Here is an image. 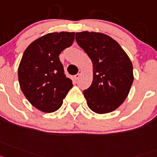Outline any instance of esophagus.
Segmentation results:
<instances>
[{
  "label": "esophagus",
  "mask_w": 157,
  "mask_h": 157,
  "mask_svg": "<svg viewBox=\"0 0 157 157\" xmlns=\"http://www.w3.org/2000/svg\"><path fill=\"white\" fill-rule=\"evenodd\" d=\"M81 73H82V71H81V70H79L78 73H77V74L75 75V78L77 79V80H78V79L80 78V75H81Z\"/></svg>",
  "instance_id": "obj_1"
}]
</instances>
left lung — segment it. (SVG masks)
I'll return each mask as SVG.
<instances>
[{"mask_svg":"<svg viewBox=\"0 0 157 157\" xmlns=\"http://www.w3.org/2000/svg\"><path fill=\"white\" fill-rule=\"evenodd\" d=\"M76 41L93 65L92 83L83 91L88 107L97 114L116 110L133 84L131 61L116 41L105 34L77 32Z\"/></svg>","mask_w":157,"mask_h":157,"instance_id":"8db88e82","label":"left lung"}]
</instances>
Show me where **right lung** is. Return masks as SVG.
<instances>
[{
	"mask_svg": "<svg viewBox=\"0 0 157 157\" xmlns=\"http://www.w3.org/2000/svg\"><path fill=\"white\" fill-rule=\"evenodd\" d=\"M74 37V32L46 34L31 43L23 54L18 69L20 88L39 111L51 113L58 110L73 88L59 54L72 46Z\"/></svg>",
	"mask_w": 157,
	"mask_h": 157,
	"instance_id": "right-lung-1",
	"label": "right lung"
}]
</instances>
